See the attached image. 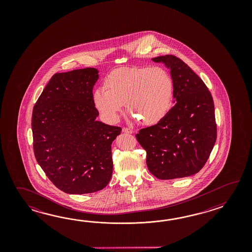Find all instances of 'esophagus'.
<instances>
[{
  "instance_id": "34e87169",
  "label": "esophagus",
  "mask_w": 252,
  "mask_h": 252,
  "mask_svg": "<svg viewBox=\"0 0 252 252\" xmlns=\"http://www.w3.org/2000/svg\"><path fill=\"white\" fill-rule=\"evenodd\" d=\"M123 132H124V133L132 134L133 133V129H132V128H125V127H124V128H123Z\"/></svg>"
}]
</instances>
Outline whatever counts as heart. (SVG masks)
Instances as JSON below:
<instances>
[{"label":"heart","mask_w":252,"mask_h":252,"mask_svg":"<svg viewBox=\"0 0 252 252\" xmlns=\"http://www.w3.org/2000/svg\"><path fill=\"white\" fill-rule=\"evenodd\" d=\"M174 81L160 66L122 67L109 73L102 89L94 92L93 102L110 123L119 119L124 104L129 114L146 125L157 124L168 112Z\"/></svg>","instance_id":"b5f03b06"}]
</instances>
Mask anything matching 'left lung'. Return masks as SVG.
I'll use <instances>...</instances> for the list:
<instances>
[{
    "mask_svg": "<svg viewBox=\"0 0 252 252\" xmlns=\"http://www.w3.org/2000/svg\"><path fill=\"white\" fill-rule=\"evenodd\" d=\"M152 60L170 69L176 103L158 124L141 128L136 139L147 151L153 176L162 180L190 177L203 168L216 141L214 100L181 59L166 55Z\"/></svg>",
    "mask_w": 252,
    "mask_h": 252,
    "instance_id": "obj_1",
    "label": "left lung"
}]
</instances>
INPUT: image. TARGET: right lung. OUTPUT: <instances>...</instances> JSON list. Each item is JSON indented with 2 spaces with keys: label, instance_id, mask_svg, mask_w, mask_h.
<instances>
[{
  "label": "right lung",
  "instance_id": "1",
  "mask_svg": "<svg viewBox=\"0 0 252 252\" xmlns=\"http://www.w3.org/2000/svg\"><path fill=\"white\" fill-rule=\"evenodd\" d=\"M93 67L57 73L33 108V150L48 179L64 193L105 188L113 175L112 143L122 128L96 121Z\"/></svg>",
  "mask_w": 252,
  "mask_h": 252
}]
</instances>
